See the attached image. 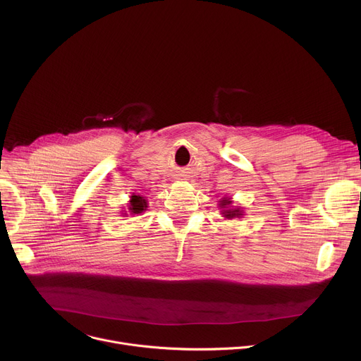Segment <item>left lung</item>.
<instances>
[{"mask_svg": "<svg viewBox=\"0 0 361 361\" xmlns=\"http://www.w3.org/2000/svg\"><path fill=\"white\" fill-rule=\"evenodd\" d=\"M219 207L221 210V217L226 220H233V219H241L244 216V209L240 207V205H234V201L230 197H224L219 201Z\"/></svg>", "mask_w": 361, "mask_h": 361, "instance_id": "8db88e82", "label": "left lung"}]
</instances>
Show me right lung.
<instances>
[{
  "label": "right lung",
  "instance_id": "right-lung-1",
  "mask_svg": "<svg viewBox=\"0 0 361 361\" xmlns=\"http://www.w3.org/2000/svg\"><path fill=\"white\" fill-rule=\"evenodd\" d=\"M148 207V201L145 197L140 195V194H133L130 197V201H128V212L123 210V217H128V216H138L141 213H144Z\"/></svg>",
  "mask_w": 361,
  "mask_h": 361
}]
</instances>
